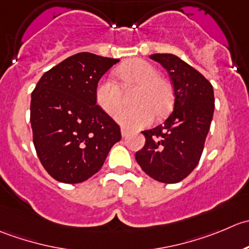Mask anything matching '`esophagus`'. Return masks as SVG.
Instances as JSON below:
<instances>
[{
  "instance_id": "obj_1",
  "label": "esophagus",
  "mask_w": 249,
  "mask_h": 249,
  "mask_svg": "<svg viewBox=\"0 0 249 249\" xmlns=\"http://www.w3.org/2000/svg\"><path fill=\"white\" fill-rule=\"evenodd\" d=\"M121 134H122V137H127V134H128V130L127 129H125V128H124V127H122L121 128Z\"/></svg>"
}]
</instances>
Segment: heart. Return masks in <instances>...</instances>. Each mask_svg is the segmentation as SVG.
<instances>
[{"label":"heart","instance_id":"b5f03b06","mask_svg":"<svg viewBox=\"0 0 249 249\" xmlns=\"http://www.w3.org/2000/svg\"><path fill=\"white\" fill-rule=\"evenodd\" d=\"M116 75L124 87L137 86L138 92L133 99L134 107H122L115 114L120 124L129 129L146 127L154 121L155 113L163 115L173 102L171 83L160 77L152 64L142 59H133L120 66ZM95 102L107 114L112 115L122 103L121 87L109 78H102L95 87Z\"/></svg>","mask_w":249,"mask_h":249}]
</instances>
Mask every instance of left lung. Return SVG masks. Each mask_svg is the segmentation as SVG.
Masks as SVG:
<instances>
[{
    "label": "left lung",
    "mask_w": 249,
    "mask_h": 249,
    "mask_svg": "<svg viewBox=\"0 0 249 249\" xmlns=\"http://www.w3.org/2000/svg\"><path fill=\"white\" fill-rule=\"evenodd\" d=\"M169 73L174 89V109L164 124L142 132L145 145L135 154L142 171L155 180L174 184L197 166L214 112V93L209 81L173 54H152Z\"/></svg>",
    "instance_id": "8db88e82"
}]
</instances>
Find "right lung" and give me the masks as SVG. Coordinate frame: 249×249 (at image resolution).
I'll use <instances>...</instances> for the list:
<instances>
[{
  "label": "right lung",
  "mask_w": 249,
  "mask_h": 249,
  "mask_svg": "<svg viewBox=\"0 0 249 249\" xmlns=\"http://www.w3.org/2000/svg\"><path fill=\"white\" fill-rule=\"evenodd\" d=\"M119 61L82 52L44 72L36 85L30 105L34 145L55 180H87L121 140L120 125L98 107L94 95L102 76Z\"/></svg>",
  "instance_id": "add662e5"
}]
</instances>
